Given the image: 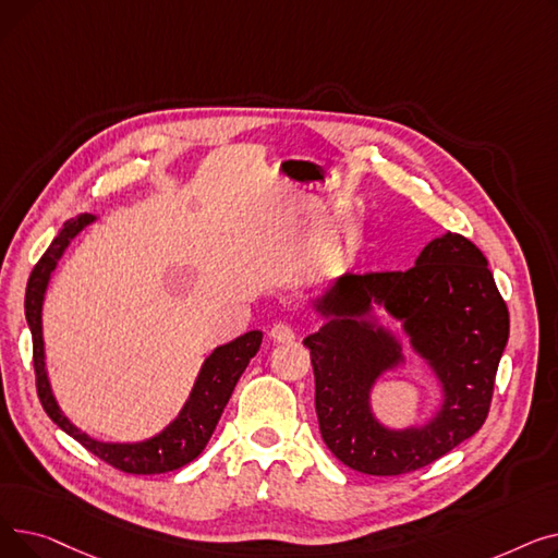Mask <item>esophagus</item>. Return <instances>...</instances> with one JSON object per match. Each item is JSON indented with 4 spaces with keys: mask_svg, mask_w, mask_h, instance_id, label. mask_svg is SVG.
<instances>
[{
    "mask_svg": "<svg viewBox=\"0 0 558 558\" xmlns=\"http://www.w3.org/2000/svg\"><path fill=\"white\" fill-rule=\"evenodd\" d=\"M269 337L276 341V343H291L296 339V332L294 328H291L289 324H276L269 332Z\"/></svg>",
    "mask_w": 558,
    "mask_h": 558,
    "instance_id": "esophagus-1",
    "label": "esophagus"
}]
</instances>
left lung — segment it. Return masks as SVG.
<instances>
[{
  "mask_svg": "<svg viewBox=\"0 0 558 558\" xmlns=\"http://www.w3.org/2000/svg\"><path fill=\"white\" fill-rule=\"evenodd\" d=\"M373 304L401 320L442 385L445 402L425 426L391 430L372 414L374 383L403 363L399 340L376 324ZM314 310L326 324L303 343L314 366L318 429L341 463L379 477L412 473L484 425L509 310L484 253L463 234L432 240L407 271L337 278Z\"/></svg>",
  "mask_w": 558,
  "mask_h": 558,
  "instance_id": "obj_1",
  "label": "left lung"
}]
</instances>
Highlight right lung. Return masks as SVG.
Here are the masks:
<instances>
[{"label": "right lung", "instance_id": "right-lung-1", "mask_svg": "<svg viewBox=\"0 0 558 558\" xmlns=\"http://www.w3.org/2000/svg\"><path fill=\"white\" fill-rule=\"evenodd\" d=\"M97 217L95 215H78L76 219H70L63 223L61 232L56 234L45 255L38 259L32 276L26 282V296H24V314L28 330H32L34 339V368H36V387L38 398L43 402V409L47 416L68 432L72 438L90 450L101 461L110 463L117 471H124L131 475H158L169 473L175 468H183L185 463L194 461L203 448L208 446L210 436L223 414V407L228 404L234 385L246 371L248 362L255 357L262 343V332L251 330L230 343H223L213 350L210 357H205L201 373L194 383V389L181 409V414L175 416L160 434L146 438L140 444H104L97 438L87 436L81 432L58 407L47 368H45V341H43V303L45 291L49 287L51 274L58 267V259L63 257L70 242L76 234L90 226Z\"/></svg>", "mask_w": 558, "mask_h": 558}]
</instances>
